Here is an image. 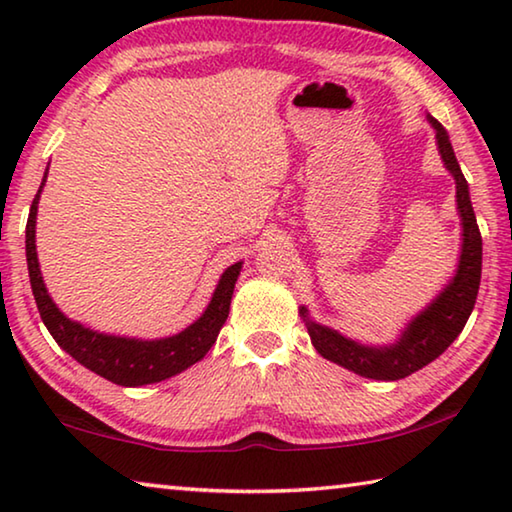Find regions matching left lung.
<instances>
[{
  "mask_svg": "<svg viewBox=\"0 0 512 512\" xmlns=\"http://www.w3.org/2000/svg\"><path fill=\"white\" fill-rule=\"evenodd\" d=\"M429 121L436 128L438 149L440 155H443L445 167L452 171L456 180V203L463 219V250L454 280L406 327L402 339L388 345V348H366V345L345 339L334 329L307 320L311 343H314L320 357L339 363V366L368 379L397 381L424 368L433 359H438L456 341V336L463 332L467 318H470L474 309L476 293H479L483 250L470 192H467V180L461 167H458L447 131L433 117H429ZM300 314L307 318V309L302 307Z\"/></svg>",
  "mask_w": 512,
  "mask_h": 512,
  "instance_id": "8db88e82",
  "label": "left lung"
}]
</instances>
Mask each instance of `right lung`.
I'll return each mask as SVG.
<instances>
[{"mask_svg": "<svg viewBox=\"0 0 512 512\" xmlns=\"http://www.w3.org/2000/svg\"><path fill=\"white\" fill-rule=\"evenodd\" d=\"M45 180L47 173L45 178H42V185H45ZM42 185L36 198H33L27 221V264L31 291L33 298H36L40 318L60 348H63L69 357L79 361L81 366L97 372L99 377L119 386L155 384V381L169 379L173 375H178V372H183L185 368L194 366L196 361H201L207 350L214 345L225 318H228L232 291H235L241 262L232 264L228 271L221 275L219 287H216L205 314L198 318L194 325H189L176 336L158 341H137L92 332V329L63 316V311H58L54 300L49 298L45 282H42L36 253V214Z\"/></svg>", "mask_w": 512, "mask_h": 512, "instance_id": "obj_1", "label": "right lung"}]
</instances>
